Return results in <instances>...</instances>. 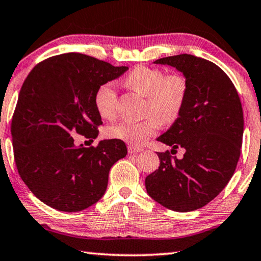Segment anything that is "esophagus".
Here are the masks:
<instances>
[{
  "label": "esophagus",
  "mask_w": 261,
  "mask_h": 261,
  "mask_svg": "<svg viewBox=\"0 0 261 261\" xmlns=\"http://www.w3.org/2000/svg\"><path fill=\"white\" fill-rule=\"evenodd\" d=\"M142 152V148L140 147H135V146H128V153H140Z\"/></svg>",
  "instance_id": "esophagus-1"
}]
</instances>
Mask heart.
Listing matches in <instances>:
<instances>
[{
	"label": "heart",
	"instance_id": "1",
	"mask_svg": "<svg viewBox=\"0 0 261 261\" xmlns=\"http://www.w3.org/2000/svg\"><path fill=\"white\" fill-rule=\"evenodd\" d=\"M124 84L147 97L146 113L150 114L141 121H122L112 126L108 134L130 146H142L161 123H173L179 118L188 93L187 79L181 74L166 75L156 68L139 66L127 75ZM95 106L102 118H114L118 112V93L114 85L105 84L99 87Z\"/></svg>",
	"mask_w": 261,
	"mask_h": 261
}]
</instances>
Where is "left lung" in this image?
<instances>
[{"mask_svg":"<svg viewBox=\"0 0 261 261\" xmlns=\"http://www.w3.org/2000/svg\"><path fill=\"white\" fill-rule=\"evenodd\" d=\"M153 63L179 70L187 79L188 93L179 118L156 139L172 150L184 148V158L158 153L160 166L147 175L146 191L166 208L191 212L212 201L236 171L243 143V107L229 77L208 60L181 54Z\"/></svg>","mask_w":261,"mask_h":261,"instance_id":"8db88e82","label":"left lung"}]
</instances>
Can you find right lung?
I'll return each mask as SVG.
<instances>
[{
	"instance_id": "right-lung-1",
	"label": "right lung",
	"mask_w": 261,
	"mask_h": 261,
	"mask_svg": "<svg viewBox=\"0 0 261 261\" xmlns=\"http://www.w3.org/2000/svg\"><path fill=\"white\" fill-rule=\"evenodd\" d=\"M127 70L66 53L39 63L23 82L11 122L15 162L32 193L51 208L79 212L99 201L112 166L127 155L121 140L85 147L71 137L97 138L95 94Z\"/></svg>"
}]
</instances>
